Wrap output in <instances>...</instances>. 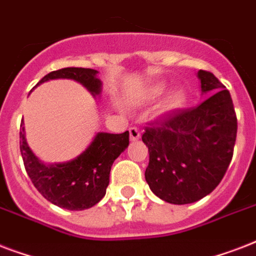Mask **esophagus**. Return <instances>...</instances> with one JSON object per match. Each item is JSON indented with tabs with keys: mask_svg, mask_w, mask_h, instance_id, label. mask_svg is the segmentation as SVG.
I'll return each mask as SVG.
<instances>
[{
	"mask_svg": "<svg viewBox=\"0 0 256 256\" xmlns=\"http://www.w3.org/2000/svg\"><path fill=\"white\" fill-rule=\"evenodd\" d=\"M128 132H130V140L132 142H136L140 138V130L138 128H130Z\"/></svg>",
	"mask_w": 256,
	"mask_h": 256,
	"instance_id": "34e87169",
	"label": "esophagus"
}]
</instances>
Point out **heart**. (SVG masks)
<instances>
[{"label":"heart","mask_w":256,"mask_h":256,"mask_svg":"<svg viewBox=\"0 0 256 256\" xmlns=\"http://www.w3.org/2000/svg\"><path fill=\"white\" fill-rule=\"evenodd\" d=\"M168 92V85L164 84V82H158V84H154L150 88H148L146 92H144V98L148 100H156L158 98L164 96V92ZM186 102V96L182 92H174L172 94H170L164 104V110L168 112V110H174V108H178L180 106H183Z\"/></svg>","instance_id":"1"}]
</instances>
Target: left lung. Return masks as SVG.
I'll list each match as a JSON object with an SVG mask.
<instances>
[{
  "label": "left lung",
  "instance_id": "obj_1",
  "mask_svg": "<svg viewBox=\"0 0 256 256\" xmlns=\"http://www.w3.org/2000/svg\"><path fill=\"white\" fill-rule=\"evenodd\" d=\"M202 94L196 108L172 112L146 128L144 178L154 194L172 204L194 203L218 186L232 158L236 114L230 92L214 74L199 70Z\"/></svg>",
  "mask_w": 256,
  "mask_h": 256
}]
</instances>
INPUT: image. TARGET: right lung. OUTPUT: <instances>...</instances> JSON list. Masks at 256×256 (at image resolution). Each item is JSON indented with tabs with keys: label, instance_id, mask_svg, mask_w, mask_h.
Wrapping results in <instances>:
<instances>
[{
	"label": "right lung",
	"instance_id": "right-lung-1",
	"mask_svg": "<svg viewBox=\"0 0 256 256\" xmlns=\"http://www.w3.org/2000/svg\"><path fill=\"white\" fill-rule=\"evenodd\" d=\"M98 72L85 68H65L46 74L38 85L50 80L66 78L80 82L98 96L102 82ZM128 146V132L122 134L96 132L92 144L74 160L62 164H45L38 158L25 138L24 120L20 132V150L26 172L42 196L66 210L81 211L90 208L106 194L108 176L114 160Z\"/></svg>",
	"mask_w": 256,
	"mask_h": 256
}]
</instances>
